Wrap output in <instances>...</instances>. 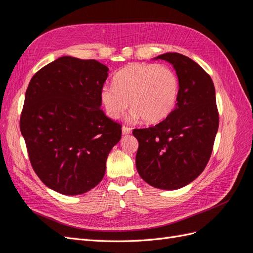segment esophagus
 Returning <instances> with one entry per match:
<instances>
[{
	"label": "esophagus",
	"mask_w": 253,
	"mask_h": 253,
	"mask_svg": "<svg viewBox=\"0 0 253 253\" xmlns=\"http://www.w3.org/2000/svg\"><path fill=\"white\" fill-rule=\"evenodd\" d=\"M132 133V129L127 126H122V135H128Z\"/></svg>",
	"instance_id": "esophagus-1"
}]
</instances>
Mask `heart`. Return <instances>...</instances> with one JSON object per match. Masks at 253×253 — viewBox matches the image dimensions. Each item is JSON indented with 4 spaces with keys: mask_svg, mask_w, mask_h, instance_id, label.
I'll return each mask as SVG.
<instances>
[{
    "mask_svg": "<svg viewBox=\"0 0 253 253\" xmlns=\"http://www.w3.org/2000/svg\"><path fill=\"white\" fill-rule=\"evenodd\" d=\"M179 95V80L170 67L156 64H131L106 84L100 99L106 115L118 119L128 106V119L154 125L166 119L175 109Z\"/></svg>",
    "mask_w": 253,
    "mask_h": 253,
    "instance_id": "heart-1",
    "label": "heart"
}]
</instances>
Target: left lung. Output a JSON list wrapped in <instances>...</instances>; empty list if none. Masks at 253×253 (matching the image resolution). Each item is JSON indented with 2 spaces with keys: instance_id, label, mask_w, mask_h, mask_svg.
I'll use <instances>...</instances> for the list:
<instances>
[{
  "instance_id": "8db88e82",
  "label": "left lung",
  "mask_w": 253,
  "mask_h": 253,
  "mask_svg": "<svg viewBox=\"0 0 253 253\" xmlns=\"http://www.w3.org/2000/svg\"><path fill=\"white\" fill-rule=\"evenodd\" d=\"M172 64L179 80L173 112L155 126L136 128V168L152 187L176 190L189 185L208 164L218 129L215 88L210 76L192 59L167 52L154 60Z\"/></svg>"
}]
</instances>
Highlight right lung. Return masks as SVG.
Instances as JSON below:
<instances>
[{
  "label": "right lung",
  "instance_id": "add662e5",
  "mask_svg": "<svg viewBox=\"0 0 253 253\" xmlns=\"http://www.w3.org/2000/svg\"><path fill=\"white\" fill-rule=\"evenodd\" d=\"M109 68L96 60L64 56L30 80L20 119L30 164L45 186L79 195L103 178L121 126L101 110Z\"/></svg>",
  "mask_w": 253,
  "mask_h": 253
}]
</instances>
